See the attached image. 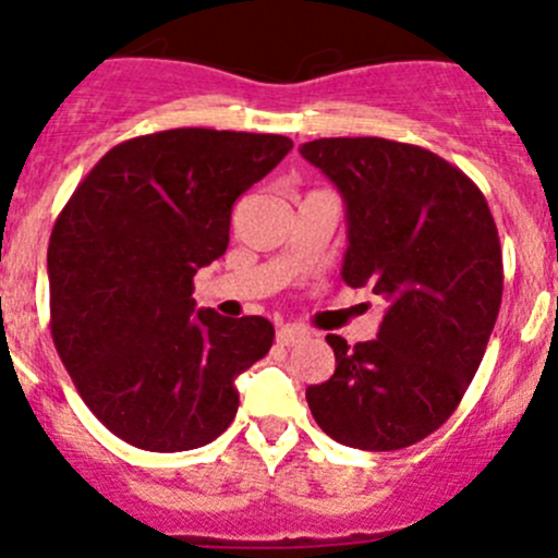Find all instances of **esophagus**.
Wrapping results in <instances>:
<instances>
[{
  "label": "esophagus",
  "instance_id": "obj_1",
  "mask_svg": "<svg viewBox=\"0 0 558 558\" xmlns=\"http://www.w3.org/2000/svg\"><path fill=\"white\" fill-rule=\"evenodd\" d=\"M305 338H308V330H305V327L283 325L278 330V343H280V347H294V343L305 341Z\"/></svg>",
  "mask_w": 558,
  "mask_h": 558
}]
</instances>
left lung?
<instances>
[{
  "label": "left lung",
  "instance_id": "obj_1",
  "mask_svg": "<svg viewBox=\"0 0 558 558\" xmlns=\"http://www.w3.org/2000/svg\"><path fill=\"white\" fill-rule=\"evenodd\" d=\"M300 154L347 206L341 278L388 303L374 341L327 336L336 372L305 399L338 444L404 449L449 421L487 350L504 291L496 220L460 168L418 145L325 137Z\"/></svg>",
  "mask_w": 558,
  "mask_h": 558
}]
</instances>
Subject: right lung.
Returning a JSON list of instances; mask_svg holds the SVG:
<instances>
[{
    "label": "right lung",
    "mask_w": 558,
    "mask_h": 558,
    "mask_svg": "<svg viewBox=\"0 0 558 558\" xmlns=\"http://www.w3.org/2000/svg\"><path fill=\"white\" fill-rule=\"evenodd\" d=\"M291 150L280 134L168 129L98 159L49 239L51 338L90 413L145 451L231 426L233 379L262 361L264 316L195 314L192 278L228 250L231 208Z\"/></svg>",
    "instance_id": "1"
}]
</instances>
